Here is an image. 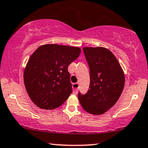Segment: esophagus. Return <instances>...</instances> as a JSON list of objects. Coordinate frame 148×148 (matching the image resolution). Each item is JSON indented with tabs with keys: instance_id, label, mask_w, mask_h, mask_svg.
Here are the masks:
<instances>
[{
	"instance_id": "1",
	"label": "esophagus",
	"mask_w": 148,
	"mask_h": 148,
	"mask_svg": "<svg viewBox=\"0 0 148 148\" xmlns=\"http://www.w3.org/2000/svg\"><path fill=\"white\" fill-rule=\"evenodd\" d=\"M78 87H79V85H78V83H74L72 85V88H73V92H74V94H76L78 93Z\"/></svg>"
}]
</instances>
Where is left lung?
I'll return each instance as SVG.
<instances>
[{"label": "left lung", "instance_id": "8db88e82", "mask_svg": "<svg viewBox=\"0 0 148 148\" xmlns=\"http://www.w3.org/2000/svg\"><path fill=\"white\" fill-rule=\"evenodd\" d=\"M90 70V85L85 95L78 93L82 107L92 115H102L115 105L125 84L124 71L113 52L104 47H84Z\"/></svg>", "mask_w": 148, "mask_h": 148}]
</instances>
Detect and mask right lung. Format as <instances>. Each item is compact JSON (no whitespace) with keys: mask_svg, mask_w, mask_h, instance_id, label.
I'll use <instances>...</instances> for the list:
<instances>
[{"mask_svg":"<svg viewBox=\"0 0 148 148\" xmlns=\"http://www.w3.org/2000/svg\"><path fill=\"white\" fill-rule=\"evenodd\" d=\"M80 52L78 47L48 44L31 55L24 71V83L35 105L52 110L64 103L72 93L68 67Z\"/></svg>","mask_w":148,"mask_h":148,"instance_id":"obj_1","label":"right lung"}]
</instances>
